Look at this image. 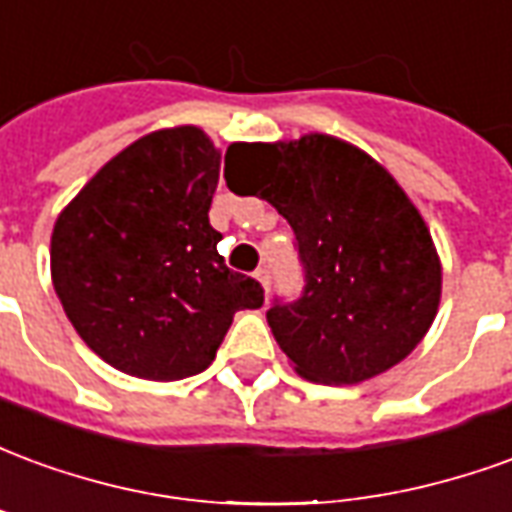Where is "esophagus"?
<instances>
[{
    "label": "esophagus",
    "mask_w": 512,
    "mask_h": 512,
    "mask_svg": "<svg viewBox=\"0 0 512 512\" xmlns=\"http://www.w3.org/2000/svg\"><path fill=\"white\" fill-rule=\"evenodd\" d=\"M255 279L260 282V285H263V290H266V293L271 290V271H268V268H257Z\"/></svg>",
    "instance_id": "esophagus-1"
}]
</instances>
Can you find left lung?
I'll use <instances>...</instances> for the list:
<instances>
[{
  "instance_id": "left-lung-1",
  "label": "left lung",
  "mask_w": 512,
  "mask_h": 512,
  "mask_svg": "<svg viewBox=\"0 0 512 512\" xmlns=\"http://www.w3.org/2000/svg\"><path fill=\"white\" fill-rule=\"evenodd\" d=\"M238 150L244 167L227 186L271 202L296 233L304 293L266 312L293 370L343 386L403 362L441 299L439 255L406 191L376 158L329 134Z\"/></svg>"
}]
</instances>
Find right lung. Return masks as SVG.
Here are the masks:
<instances>
[{
	"mask_svg": "<svg viewBox=\"0 0 512 512\" xmlns=\"http://www.w3.org/2000/svg\"><path fill=\"white\" fill-rule=\"evenodd\" d=\"M222 153L197 126L161 128L98 169L51 233V282L95 354L128 376L178 381L211 365L260 282L224 266L208 222Z\"/></svg>",
	"mask_w": 512,
	"mask_h": 512,
	"instance_id": "right-lung-1",
	"label": "right lung"
}]
</instances>
